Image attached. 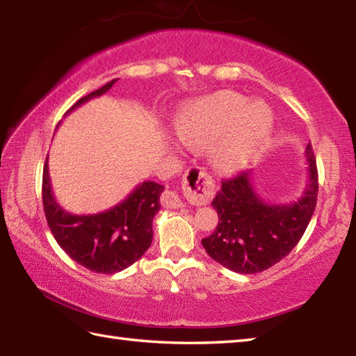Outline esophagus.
Returning <instances> with one entry per match:
<instances>
[{
	"label": "esophagus",
	"mask_w": 356,
	"mask_h": 356,
	"mask_svg": "<svg viewBox=\"0 0 356 356\" xmlns=\"http://www.w3.org/2000/svg\"><path fill=\"white\" fill-rule=\"evenodd\" d=\"M182 186L186 199L193 204H207L213 197V191H215L213 179L207 174L205 170L196 166L190 168L185 172ZM161 204L168 207V209H180V207H184V200L179 197L176 191L168 190L161 195Z\"/></svg>",
	"instance_id": "esophagus-1"
}]
</instances>
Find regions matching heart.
I'll return each instance as SVG.
<instances>
[{
    "label": "heart",
    "mask_w": 356,
    "mask_h": 356,
    "mask_svg": "<svg viewBox=\"0 0 356 356\" xmlns=\"http://www.w3.org/2000/svg\"><path fill=\"white\" fill-rule=\"evenodd\" d=\"M273 113L263 102L235 92H218L184 107L174 131L185 146L209 147L219 172L240 171L263 149L273 132Z\"/></svg>",
    "instance_id": "obj_1"
}]
</instances>
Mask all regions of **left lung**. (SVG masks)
<instances>
[{"label": "left lung", "instance_id": "8db88e82", "mask_svg": "<svg viewBox=\"0 0 356 356\" xmlns=\"http://www.w3.org/2000/svg\"><path fill=\"white\" fill-rule=\"evenodd\" d=\"M308 182L293 204H266L252 186L249 172L222 180L213 199L219 222L202 240L213 260L234 273L257 274L283 260L305 234L318 199V168L312 145L305 151Z\"/></svg>", "mask_w": 356, "mask_h": 356}]
</instances>
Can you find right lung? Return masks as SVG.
<instances>
[{
  "mask_svg": "<svg viewBox=\"0 0 356 356\" xmlns=\"http://www.w3.org/2000/svg\"><path fill=\"white\" fill-rule=\"evenodd\" d=\"M118 79L83 96L70 108L82 106L112 88ZM48 159L43 168V210L57 244L81 266L98 274H115L143 257L152 243V219L160 210L163 185L143 182L122 202L95 215H73L56 202L51 191Z\"/></svg>",
  "mask_w": 356,
  "mask_h": 356,
  "instance_id": "1",
  "label": "right lung"
}]
</instances>
